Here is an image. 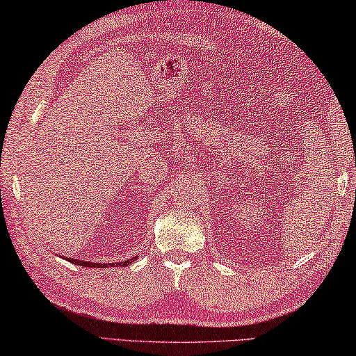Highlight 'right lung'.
I'll return each instance as SVG.
<instances>
[{"label":"right lung","mask_w":356,"mask_h":356,"mask_svg":"<svg viewBox=\"0 0 356 356\" xmlns=\"http://www.w3.org/2000/svg\"><path fill=\"white\" fill-rule=\"evenodd\" d=\"M70 259L72 264H81V266H90V268H106L107 264L104 263H90V261H82V259H72V258H66ZM133 261H136V259H127V261H122V263H115V266H127V264H131ZM111 266H114V264H111Z\"/></svg>","instance_id":"right-lung-1"}]
</instances>
